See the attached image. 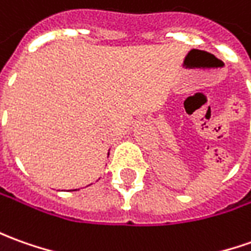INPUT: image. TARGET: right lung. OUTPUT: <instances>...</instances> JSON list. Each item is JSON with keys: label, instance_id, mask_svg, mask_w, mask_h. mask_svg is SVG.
Returning a JSON list of instances; mask_svg holds the SVG:
<instances>
[{"label": "right lung", "instance_id": "1", "mask_svg": "<svg viewBox=\"0 0 251 251\" xmlns=\"http://www.w3.org/2000/svg\"><path fill=\"white\" fill-rule=\"evenodd\" d=\"M108 154H110V152H108ZM89 185H90V184H89ZM73 191H76V190H73Z\"/></svg>", "mask_w": 251, "mask_h": 251}]
</instances>
